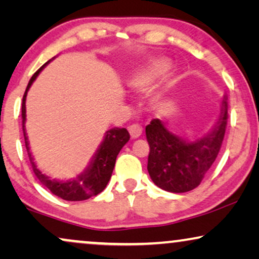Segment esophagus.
I'll return each mask as SVG.
<instances>
[{
	"label": "esophagus",
	"instance_id": "esophagus-1",
	"mask_svg": "<svg viewBox=\"0 0 259 259\" xmlns=\"http://www.w3.org/2000/svg\"><path fill=\"white\" fill-rule=\"evenodd\" d=\"M128 131L132 139H136V138H139L141 136V133H143V127H141L139 123H133V125H131L128 127Z\"/></svg>",
	"mask_w": 259,
	"mask_h": 259
}]
</instances>
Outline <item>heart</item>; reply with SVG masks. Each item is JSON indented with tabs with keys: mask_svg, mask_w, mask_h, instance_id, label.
I'll return each instance as SVG.
<instances>
[{
	"mask_svg": "<svg viewBox=\"0 0 259 259\" xmlns=\"http://www.w3.org/2000/svg\"><path fill=\"white\" fill-rule=\"evenodd\" d=\"M169 67H171V63L167 59L158 58L152 60L144 69L137 72L131 77L128 81L130 87L137 92L146 91L155 79H158L167 72Z\"/></svg>",
	"mask_w": 259,
	"mask_h": 259,
	"instance_id": "obj_1",
	"label": "heart"
}]
</instances>
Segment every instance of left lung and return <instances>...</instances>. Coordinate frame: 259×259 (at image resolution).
Returning <instances> with one entry per match:
<instances>
[{
  "mask_svg": "<svg viewBox=\"0 0 259 259\" xmlns=\"http://www.w3.org/2000/svg\"><path fill=\"white\" fill-rule=\"evenodd\" d=\"M226 125V98L214 128L207 136L192 143L169 132L161 120H152L146 126V138L150 145L147 169L155 185L173 193L196 189L221 151Z\"/></svg>",
  "mask_w": 259,
  "mask_h": 259,
  "instance_id": "obj_1",
  "label": "left lung"
}]
</instances>
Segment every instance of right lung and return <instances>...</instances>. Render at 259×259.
<instances>
[{
  "label": "right lung",
  "mask_w": 259,
  "mask_h": 259,
  "mask_svg": "<svg viewBox=\"0 0 259 259\" xmlns=\"http://www.w3.org/2000/svg\"><path fill=\"white\" fill-rule=\"evenodd\" d=\"M49 62V61H48ZM48 62H46L40 69L34 73L31 79L28 82V86L24 92L22 99V127L24 134V143H26V148L28 152V157H29L31 168L36 176V178L40 180L42 185L47 187L53 194L58 196L65 200L69 201H80L86 200L88 198L97 196L105 190L109 179H111L113 168H114L116 157H118L119 152L123 147L127 141L130 140V133L126 128H114L109 130L106 132L105 139L99 147V150L95 153L93 160L86 168V171L77 177L76 179L69 180V182H58L55 179H49L47 176H45L40 169L36 167L35 162L31 157L29 151V144L26 136V131H24V122H26V97L27 92L29 91L31 83L36 79L38 74Z\"/></svg>",
  "instance_id": "1"
}]
</instances>
